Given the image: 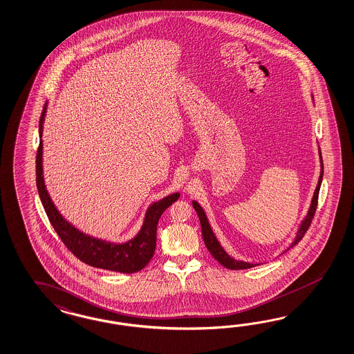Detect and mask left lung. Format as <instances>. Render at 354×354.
I'll return each mask as SVG.
<instances>
[{
    "label": "left lung",
    "instance_id": "obj_1",
    "mask_svg": "<svg viewBox=\"0 0 354 354\" xmlns=\"http://www.w3.org/2000/svg\"><path fill=\"white\" fill-rule=\"evenodd\" d=\"M318 153H319V163H321V172H319V178H318V183H317V187H315V193H313V197H312V201L309 205V209L306 212V218L301 220V223L299 224V228L297 230V234H295V239L291 242L290 248H287V250L294 248L297 245V242L300 239L304 237L306 230L309 228L312 219L315 216V209H317V201H318V193H319V188H321V183H322V178H324V162H322V154H321V149L318 147ZM193 205V209L197 212L198 215V219L201 223L202 230V237H203V242L206 245L207 250L210 251L211 255L214 257L215 260H218L220 264L223 267L227 268V269H233V270H239V269H249V268L255 267V264L249 263V261H242V260H236L234 258H232L230 254L223 249V246L220 245L219 241L216 239L214 230L211 228L210 223L209 219L206 216V212L202 209L201 205L197 201H192ZM287 250H285L283 252H286Z\"/></svg>",
    "mask_w": 354,
    "mask_h": 354
}]
</instances>
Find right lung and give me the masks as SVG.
Masks as SVG:
<instances>
[{
    "label": "right lung",
    "instance_id": "right-lung-1",
    "mask_svg": "<svg viewBox=\"0 0 354 354\" xmlns=\"http://www.w3.org/2000/svg\"><path fill=\"white\" fill-rule=\"evenodd\" d=\"M48 103L44 106L42 115L39 118V147L36 157V182L39 189V200L44 205L48 220L55 230L57 236L63 243L71 250L81 261L86 263L91 267L106 269L120 273H135L142 270L152 259L156 250L157 239V224L163 211L180 197V193H171L158 201H154L148 206L144 214L143 224L133 239L124 242H112L106 239H97L90 236L85 232L76 228L69 223L57 209L51 200L46 184L44 179V166H42V133L44 122L46 115Z\"/></svg>",
    "mask_w": 354,
    "mask_h": 354
}]
</instances>
